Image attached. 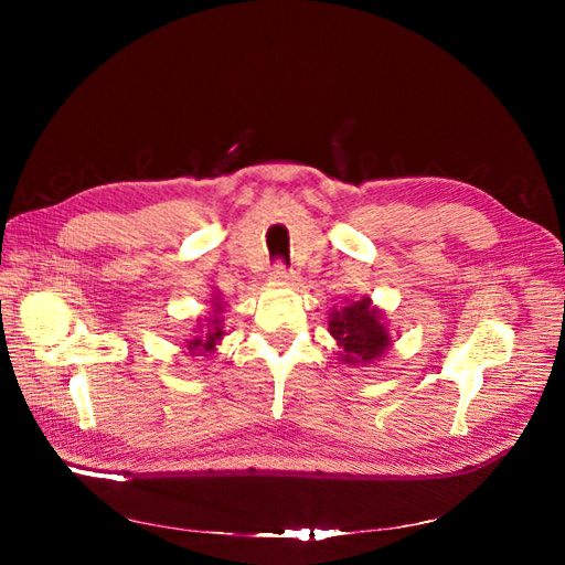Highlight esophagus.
<instances>
[{
  "label": "esophagus",
  "mask_w": 565,
  "mask_h": 565,
  "mask_svg": "<svg viewBox=\"0 0 565 565\" xmlns=\"http://www.w3.org/2000/svg\"><path fill=\"white\" fill-rule=\"evenodd\" d=\"M270 278H273V280H278V282H292V280H297L295 270H292V268H287L282 262H276V264H273V268H270Z\"/></svg>",
  "instance_id": "34e87169"
}]
</instances>
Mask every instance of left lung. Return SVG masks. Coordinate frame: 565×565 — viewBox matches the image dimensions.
<instances>
[{
	"mask_svg": "<svg viewBox=\"0 0 565 565\" xmlns=\"http://www.w3.org/2000/svg\"><path fill=\"white\" fill-rule=\"evenodd\" d=\"M330 332L337 344L344 349L339 358L344 363H372L388 347V332L382 324V313L372 309L370 299L353 301L341 311H334Z\"/></svg>",
	"mask_w": 565,
	"mask_h": 565,
	"instance_id": "1",
	"label": "left lung"
}]
</instances>
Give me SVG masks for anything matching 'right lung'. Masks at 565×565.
<instances>
[{
  "label": "right lung",
  "mask_w": 565,
  "mask_h": 565,
  "mask_svg": "<svg viewBox=\"0 0 565 565\" xmlns=\"http://www.w3.org/2000/svg\"><path fill=\"white\" fill-rule=\"evenodd\" d=\"M214 306H216V311L221 309V303L218 301H214ZM214 311V313H216ZM212 322V328H207V332L204 334H200L198 339H193V341H188V349L191 351H200V349H204V351H212L214 347H216V341L224 337V330H221V322L224 320H218V318H214V320H210Z\"/></svg>",
  "instance_id": "obj_1"
}]
</instances>
